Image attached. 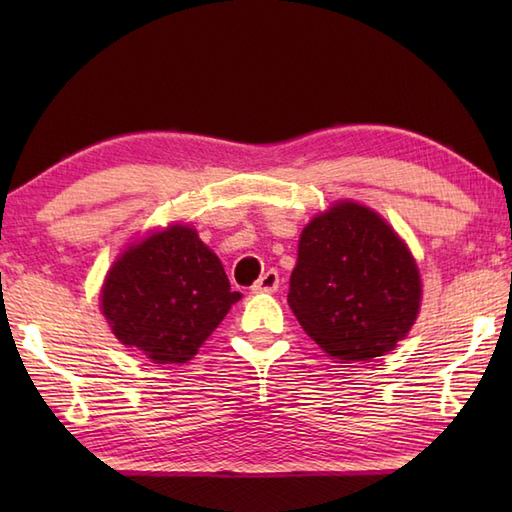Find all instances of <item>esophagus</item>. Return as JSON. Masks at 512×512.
Masks as SVG:
<instances>
[{"label":"esophagus","instance_id":"esophagus-1","mask_svg":"<svg viewBox=\"0 0 512 512\" xmlns=\"http://www.w3.org/2000/svg\"><path fill=\"white\" fill-rule=\"evenodd\" d=\"M279 288V273L277 270H266V273L255 281L253 292H275Z\"/></svg>","mask_w":512,"mask_h":512}]
</instances>
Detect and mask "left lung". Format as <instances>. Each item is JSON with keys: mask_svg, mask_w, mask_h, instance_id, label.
Instances as JSON below:
<instances>
[{"mask_svg": "<svg viewBox=\"0 0 512 512\" xmlns=\"http://www.w3.org/2000/svg\"><path fill=\"white\" fill-rule=\"evenodd\" d=\"M420 295L409 248L367 206L341 202L303 228L288 303L325 354L352 363L394 350Z\"/></svg>", "mask_w": 512, "mask_h": 512, "instance_id": "obj_1", "label": "left lung"}]
</instances>
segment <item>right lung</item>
Masks as SVG:
<instances>
[{
    "label": "right lung",
    "instance_id": "obj_1",
    "mask_svg": "<svg viewBox=\"0 0 512 512\" xmlns=\"http://www.w3.org/2000/svg\"><path fill=\"white\" fill-rule=\"evenodd\" d=\"M239 299L220 259L189 226H171L125 250L101 295L116 339L154 363L191 361Z\"/></svg>",
    "mask_w": 512,
    "mask_h": 512
}]
</instances>
